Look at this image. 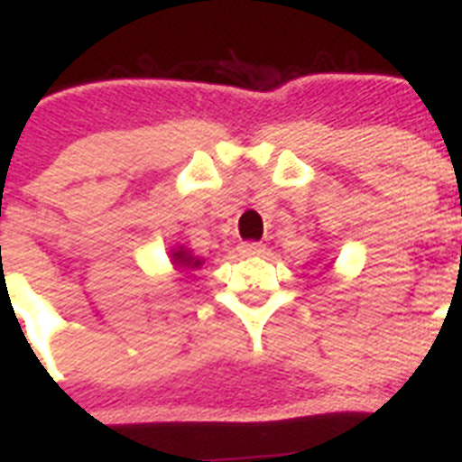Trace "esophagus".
Segmentation results:
<instances>
[{
    "label": "esophagus",
    "instance_id": "34e87169",
    "mask_svg": "<svg viewBox=\"0 0 462 462\" xmlns=\"http://www.w3.org/2000/svg\"><path fill=\"white\" fill-rule=\"evenodd\" d=\"M239 251H242L244 255H263L264 254V244H260V242H244L242 246H239Z\"/></svg>",
    "mask_w": 462,
    "mask_h": 462
}]
</instances>
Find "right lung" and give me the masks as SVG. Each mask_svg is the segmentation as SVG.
<instances>
[{
	"instance_id": "add662e5",
	"label": "right lung",
	"mask_w": 462,
	"mask_h": 462,
	"mask_svg": "<svg viewBox=\"0 0 462 462\" xmlns=\"http://www.w3.org/2000/svg\"><path fill=\"white\" fill-rule=\"evenodd\" d=\"M171 258H174V264L176 267H199V264H202V260H198V258H192L190 254H188V251H174V254H171Z\"/></svg>"
}]
</instances>
